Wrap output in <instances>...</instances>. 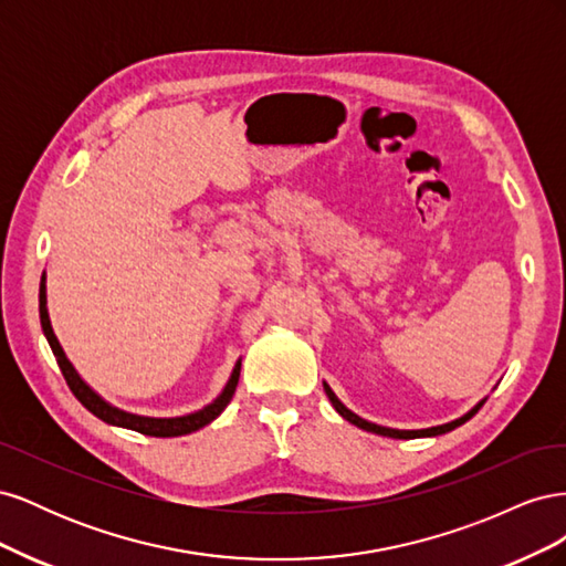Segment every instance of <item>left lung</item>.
<instances>
[{
	"mask_svg": "<svg viewBox=\"0 0 566 566\" xmlns=\"http://www.w3.org/2000/svg\"><path fill=\"white\" fill-rule=\"evenodd\" d=\"M325 394H328V399L333 401V406H335V410L337 413L345 418V420H349L352 424H356V427H361V430H366V432H373V434H382V437H391V439H416V437H437V434H447V432H451V430H455V427H460L462 422H468L476 410H479V403L476 408H472L468 416H462L460 420H453V422H449V424H441V427H430V430H420V432H401V430H389V427H380V424H373V422H368V420H364V418H358V416H354L349 408H345L342 406V401L335 397L333 394V389L325 385Z\"/></svg>",
	"mask_w": 566,
	"mask_h": 566,
	"instance_id": "obj_1",
	"label": "left lung"
}]
</instances>
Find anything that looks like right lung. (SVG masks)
Returning <instances> with one entry per match:
<instances>
[{
  "mask_svg": "<svg viewBox=\"0 0 566 566\" xmlns=\"http://www.w3.org/2000/svg\"><path fill=\"white\" fill-rule=\"evenodd\" d=\"M40 321H42V331L46 335V342L51 352H54L56 356V364L63 373V378L67 382V387H71V391L75 394V399L90 410V413H94L96 418H101L108 424H117V427H127V430H134V432H142V434H148V437H181V434H191L196 430H200V427L210 424L221 410H224L229 406V401L233 399V391H235V385H238V378H241V364H235L233 373H231V380L227 385V389L221 391V397L210 403L208 408L198 410V413H191V416H184V418H167V420H158V418H139V416H132V413H125V410H117L113 408L111 403H106L104 399L98 397V394H94L87 385L82 382L80 375L75 373V368L71 366V361H67L59 339L54 335V331H51V323H49V314H46V287H44V276H42V283H40Z\"/></svg>",
  "mask_w": 566,
  "mask_h": 566,
  "instance_id": "right-lung-1",
  "label": "right lung"
}]
</instances>
